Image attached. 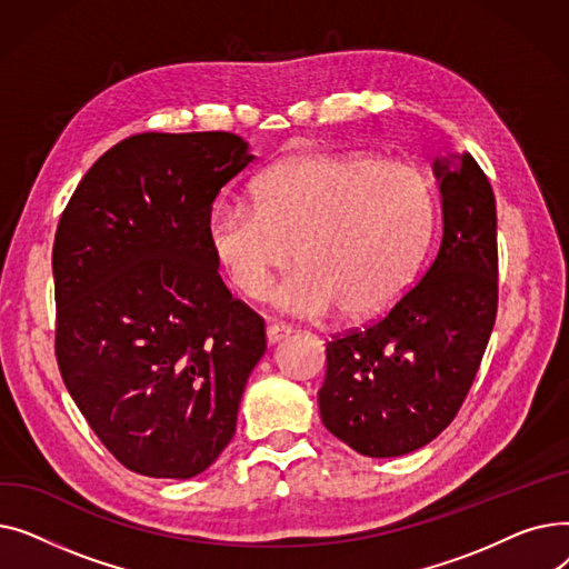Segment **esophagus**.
<instances>
[{
  "instance_id": "esophagus-1",
  "label": "esophagus",
  "mask_w": 569,
  "mask_h": 569,
  "mask_svg": "<svg viewBox=\"0 0 569 569\" xmlns=\"http://www.w3.org/2000/svg\"><path fill=\"white\" fill-rule=\"evenodd\" d=\"M290 332H292V327L286 325V322H277V320H269V322H267V341H269V343L281 341V339L288 337Z\"/></svg>"
}]
</instances>
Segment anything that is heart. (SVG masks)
I'll list each match as a JSON object with an SVG mask.
<instances>
[{
	"label": "heart",
	"mask_w": 569,
	"mask_h": 569,
	"mask_svg": "<svg viewBox=\"0 0 569 569\" xmlns=\"http://www.w3.org/2000/svg\"><path fill=\"white\" fill-rule=\"evenodd\" d=\"M251 198L214 207L209 247L251 300H262L295 253L300 264L274 295L295 316L387 311L412 286L436 228L427 172L367 152L281 161L253 179Z\"/></svg>",
	"instance_id": "b5f03b06"
}]
</instances>
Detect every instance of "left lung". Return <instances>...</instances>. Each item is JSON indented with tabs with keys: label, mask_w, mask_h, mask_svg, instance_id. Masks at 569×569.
I'll return each instance as SVG.
<instances>
[{
	"label": "left lung",
	"mask_w": 569,
	"mask_h": 569,
	"mask_svg": "<svg viewBox=\"0 0 569 569\" xmlns=\"http://www.w3.org/2000/svg\"><path fill=\"white\" fill-rule=\"evenodd\" d=\"M442 239L425 277L378 322L327 343V431L373 459L420 450L455 420L498 309L496 198L463 154L433 161Z\"/></svg>",
	"instance_id": "left-lung-1"
}]
</instances>
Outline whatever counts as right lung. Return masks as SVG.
I'll list each match as a JSON object with an SVG mask.
<instances>
[{"mask_svg":"<svg viewBox=\"0 0 569 569\" xmlns=\"http://www.w3.org/2000/svg\"><path fill=\"white\" fill-rule=\"evenodd\" d=\"M253 159L226 131L138 133L87 170L59 219V373L133 472L189 480L234 436L264 320L221 281L207 230Z\"/></svg>","mask_w":569,"mask_h":569,"instance_id":"right-lung-1","label":"right lung"}]
</instances>
